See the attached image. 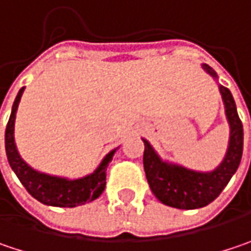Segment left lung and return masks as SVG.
Segmentation results:
<instances>
[{
	"instance_id": "8db88e82",
	"label": "left lung",
	"mask_w": 251,
	"mask_h": 251,
	"mask_svg": "<svg viewBox=\"0 0 251 251\" xmlns=\"http://www.w3.org/2000/svg\"><path fill=\"white\" fill-rule=\"evenodd\" d=\"M203 69L210 74L214 79H217L216 72L209 65L203 64ZM219 89L223 98L226 118L230 125V138L226 156L214 170L196 172L179 165L163 162L153 151L151 143L143 139V168L148 183L153 195L166 206L183 210L207 206L227 186L228 180L240 165L243 153V125L237 115L231 92L222 85H219Z\"/></svg>"
}]
</instances>
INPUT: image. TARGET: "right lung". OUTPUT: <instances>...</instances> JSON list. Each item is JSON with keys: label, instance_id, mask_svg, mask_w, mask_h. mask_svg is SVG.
I'll return each mask as SVG.
<instances>
[{"label": "right lung", "instance_id": "add662e5", "mask_svg": "<svg viewBox=\"0 0 251 251\" xmlns=\"http://www.w3.org/2000/svg\"><path fill=\"white\" fill-rule=\"evenodd\" d=\"M21 88L18 95L14 100L11 116L5 129V151L11 169L15 172L17 177L24 184L26 192L35 198L38 201L55 206V207H76L85 204L88 201L98 199L106 186V169L108 165L113 157L116 149H113L108 155L103 157L98 169L81 179L69 180L67 177H58L51 176L47 173H41L38 170L28 166L17 151L15 139H14V125H15V115L24 94Z\"/></svg>", "mask_w": 251, "mask_h": 251}]
</instances>
